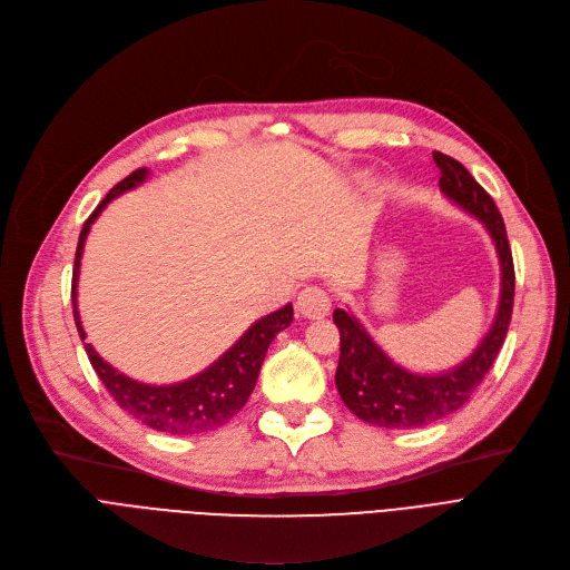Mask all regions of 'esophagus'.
<instances>
[{"label": "esophagus", "mask_w": 570, "mask_h": 570, "mask_svg": "<svg viewBox=\"0 0 570 570\" xmlns=\"http://www.w3.org/2000/svg\"><path fill=\"white\" fill-rule=\"evenodd\" d=\"M296 311L301 317H308V320L324 317L331 311V296L326 289L317 285L304 287L296 298Z\"/></svg>", "instance_id": "34e87169"}]
</instances>
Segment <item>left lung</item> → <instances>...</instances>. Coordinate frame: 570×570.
<instances>
[{"mask_svg": "<svg viewBox=\"0 0 570 570\" xmlns=\"http://www.w3.org/2000/svg\"><path fill=\"white\" fill-rule=\"evenodd\" d=\"M432 158L442 170V193L460 209L479 218L492 237L501 266V296L494 322L479 347L451 371L438 375L405 371L373 341L350 311H333V322L341 331V358L336 367L338 393L352 414L377 428H421L458 412L488 375L511 324L515 269L507 225L501 220L494 199L466 173L462 163L442 151H434Z\"/></svg>", "mask_w": 570, "mask_h": 570, "instance_id": "1", "label": "left lung"}]
</instances>
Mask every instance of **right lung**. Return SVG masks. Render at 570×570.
I'll use <instances>...</instances> for the list:
<instances>
[{
    "label": "right lung",
    "instance_id": "add662e5",
    "mask_svg": "<svg viewBox=\"0 0 570 570\" xmlns=\"http://www.w3.org/2000/svg\"><path fill=\"white\" fill-rule=\"evenodd\" d=\"M147 175H149L147 167H140V170L130 173L126 179H121L106 195V199H100V205L91 212V216L82 225L78 250H76L73 287H71L73 317H76V326L82 343L87 338V333L78 315L76 287H78L80 259H82L87 234L91 229V223L117 195L140 186L147 179ZM292 317H294L292 304L259 317L218 361L205 367L203 373H197L195 377L184 380L179 384L156 386V384L136 382L126 377L124 373H119L117 367H112L108 361L100 358L89 343H85V350L100 382L106 384L108 393L117 400V405L124 412H128L132 419L140 421L142 425H149L151 430L167 432V434H199V432H212L225 425L232 416L239 414V410L246 405V400L255 389L266 350H269L272 341L278 336V333L292 324Z\"/></svg>",
    "mask_w": 570,
    "mask_h": 570
}]
</instances>
